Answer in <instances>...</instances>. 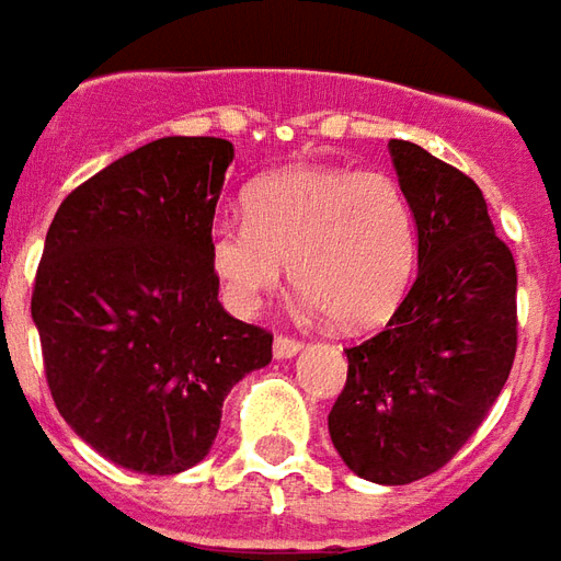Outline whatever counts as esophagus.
Returning a JSON list of instances; mask_svg holds the SVG:
<instances>
[{"label":"esophagus","mask_w":561,"mask_h":561,"mask_svg":"<svg viewBox=\"0 0 561 561\" xmlns=\"http://www.w3.org/2000/svg\"><path fill=\"white\" fill-rule=\"evenodd\" d=\"M296 353H301V341L287 335L274 337V359H293Z\"/></svg>","instance_id":"obj_1"}]
</instances>
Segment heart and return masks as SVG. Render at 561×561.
Instances as JSON below:
<instances>
[{"label": "heart", "mask_w": 561, "mask_h": 561, "mask_svg": "<svg viewBox=\"0 0 561 561\" xmlns=\"http://www.w3.org/2000/svg\"><path fill=\"white\" fill-rule=\"evenodd\" d=\"M416 217L396 178L344 165H293L248 193V217H220L208 256L229 299L256 308L293 284L341 329L383 323L416 268Z\"/></svg>", "instance_id": "obj_1"}]
</instances>
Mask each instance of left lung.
<instances>
[{
    "instance_id": "8db88e82",
    "label": "left lung",
    "mask_w": 561,
    "mask_h": 561,
    "mask_svg": "<svg viewBox=\"0 0 561 561\" xmlns=\"http://www.w3.org/2000/svg\"><path fill=\"white\" fill-rule=\"evenodd\" d=\"M389 157L416 217V280L383 332L347 347L329 435L353 474L401 486L438 471L504 389L516 353L514 253L480 186L414 141Z\"/></svg>"
}]
</instances>
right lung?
I'll list each match as a JSON object with an SVG mask.
<instances>
[{
    "label": "right lung",
    "instance_id": "1",
    "mask_svg": "<svg viewBox=\"0 0 561 561\" xmlns=\"http://www.w3.org/2000/svg\"><path fill=\"white\" fill-rule=\"evenodd\" d=\"M232 157L226 138H157L71 190L47 229V387L78 438L138 474L202 462L229 389L272 363V335L217 301L208 256Z\"/></svg>",
    "mask_w": 561,
    "mask_h": 561
}]
</instances>
